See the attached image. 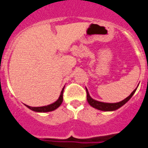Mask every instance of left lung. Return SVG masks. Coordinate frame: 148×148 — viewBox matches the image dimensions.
Instances as JSON below:
<instances>
[{"label":"left lung","mask_w":148,"mask_h":148,"mask_svg":"<svg viewBox=\"0 0 148 148\" xmlns=\"http://www.w3.org/2000/svg\"><path fill=\"white\" fill-rule=\"evenodd\" d=\"M138 87V86H137ZM86 89V92H87V101L89 103L90 106H92V108H96L97 110H103V111H114V110H118L119 108H120L121 107H122L123 105L125 104L127 102L129 101L131 97L133 96V94L135 93L136 90L137 89V88H135L134 90L132 91V92L130 94V96L126 97L125 99L121 100V101L119 102V103H103V102L98 101V100H96V99H92L90 96L89 93H88V91L87 88H85Z\"/></svg>","instance_id":"obj_1"}]
</instances>
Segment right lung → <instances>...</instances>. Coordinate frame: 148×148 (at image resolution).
<instances>
[{
  "label": "right lung",
  "instance_id": "add662e5",
  "mask_svg": "<svg viewBox=\"0 0 148 148\" xmlns=\"http://www.w3.org/2000/svg\"><path fill=\"white\" fill-rule=\"evenodd\" d=\"M63 90H64V88H63L61 92H60V97L59 99L56 100V102H54L53 103H51V104L47 105V106H43V107H38V108H34V107H29L28 105H26L27 108L30 109V110H34L35 112H40V113H45V112H49V111H52V110H55L56 109H57L60 105L62 104L63 103Z\"/></svg>",
  "mask_w": 148,
  "mask_h": 148
}]
</instances>
